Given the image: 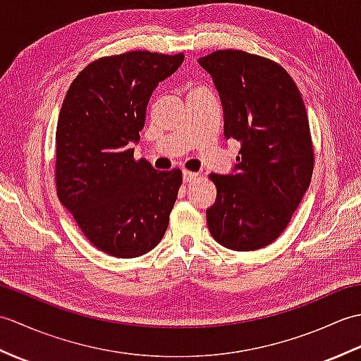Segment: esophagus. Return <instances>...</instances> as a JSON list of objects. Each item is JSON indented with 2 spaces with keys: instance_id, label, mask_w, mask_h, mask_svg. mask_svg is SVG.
<instances>
[{
  "instance_id": "obj_1",
  "label": "esophagus",
  "mask_w": 361,
  "mask_h": 361,
  "mask_svg": "<svg viewBox=\"0 0 361 361\" xmlns=\"http://www.w3.org/2000/svg\"><path fill=\"white\" fill-rule=\"evenodd\" d=\"M183 178H185L186 183H194L195 180H198V173L190 172V171H185V172H183Z\"/></svg>"
}]
</instances>
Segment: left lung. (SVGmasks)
Segmentation results:
<instances>
[{
  "label": "left lung",
  "mask_w": 361,
  "mask_h": 361,
  "mask_svg": "<svg viewBox=\"0 0 361 361\" xmlns=\"http://www.w3.org/2000/svg\"><path fill=\"white\" fill-rule=\"evenodd\" d=\"M220 93L225 137L240 141L234 173H209L216 203L211 235L225 248L255 251L290 224L313 173L307 111L283 68L256 54L219 49L198 60Z\"/></svg>",
  "instance_id": "obj_1"
}]
</instances>
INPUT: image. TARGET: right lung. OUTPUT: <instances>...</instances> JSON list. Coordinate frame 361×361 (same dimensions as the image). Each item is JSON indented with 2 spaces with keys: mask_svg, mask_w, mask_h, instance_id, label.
Instances as JSON below:
<instances>
[{
  "mask_svg": "<svg viewBox=\"0 0 361 361\" xmlns=\"http://www.w3.org/2000/svg\"><path fill=\"white\" fill-rule=\"evenodd\" d=\"M185 60L150 51L97 59L73 80L56 132L59 200L91 245L137 257L163 239L183 183L180 169L155 171L135 159L145 109L161 80Z\"/></svg>",
  "mask_w": 361,
  "mask_h": 361,
  "instance_id": "obj_1",
  "label": "right lung"
}]
</instances>
